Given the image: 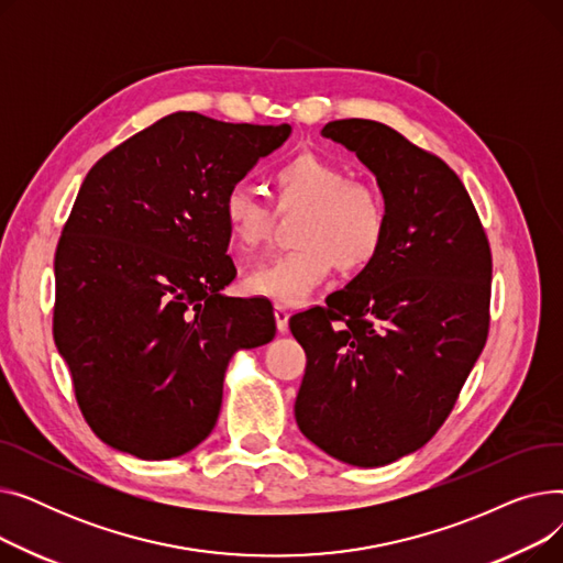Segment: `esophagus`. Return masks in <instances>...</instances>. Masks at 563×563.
<instances>
[{
  "label": "esophagus",
  "instance_id": "esophagus-1",
  "mask_svg": "<svg viewBox=\"0 0 563 563\" xmlns=\"http://www.w3.org/2000/svg\"><path fill=\"white\" fill-rule=\"evenodd\" d=\"M274 317H276V327H278V333H287L289 331V310L280 303L274 306Z\"/></svg>",
  "mask_w": 563,
  "mask_h": 563
}]
</instances>
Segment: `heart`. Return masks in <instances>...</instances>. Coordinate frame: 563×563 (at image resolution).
Instances as JSON below:
<instances>
[{
	"mask_svg": "<svg viewBox=\"0 0 563 563\" xmlns=\"http://www.w3.org/2000/svg\"><path fill=\"white\" fill-rule=\"evenodd\" d=\"M278 212L303 210L294 230V251L266 260L249 272L244 287L253 297L291 306L327 280L335 266L358 274L372 266L388 240L390 214L380 189L351 180L338 162L299 153L272 173ZM225 230L236 249L255 251L272 236L274 210L255 191L234 185L221 202Z\"/></svg>",
	"mask_w": 563,
	"mask_h": 563,
	"instance_id": "obj_1",
	"label": "heart"
}]
</instances>
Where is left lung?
I'll return each mask as SVG.
<instances>
[{
  "mask_svg": "<svg viewBox=\"0 0 563 563\" xmlns=\"http://www.w3.org/2000/svg\"><path fill=\"white\" fill-rule=\"evenodd\" d=\"M321 134L376 175L390 228L372 266L327 306L289 317L308 358L294 416L333 459L388 465L433 438L479 358L490 246L459 175L433 153L365 118Z\"/></svg>",
  "mask_w": 563,
  "mask_h": 563,
  "instance_id": "left-lung-1",
  "label": "left lung"
}]
</instances>
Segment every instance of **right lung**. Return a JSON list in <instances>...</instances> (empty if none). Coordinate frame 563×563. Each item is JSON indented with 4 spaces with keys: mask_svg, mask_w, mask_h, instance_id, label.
Here are the masks:
<instances>
[{
    "mask_svg": "<svg viewBox=\"0 0 563 563\" xmlns=\"http://www.w3.org/2000/svg\"><path fill=\"white\" fill-rule=\"evenodd\" d=\"M291 128L175 111L88 170L54 255L52 331L79 410L118 452L162 461L212 433L234 351L274 306L232 299L221 202Z\"/></svg>",
    "mask_w": 563,
    "mask_h": 563,
    "instance_id": "right-lung-1",
    "label": "right lung"
}]
</instances>
